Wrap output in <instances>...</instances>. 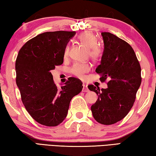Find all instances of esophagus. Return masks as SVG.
Returning <instances> with one entry per match:
<instances>
[{
	"mask_svg": "<svg viewBox=\"0 0 156 156\" xmlns=\"http://www.w3.org/2000/svg\"><path fill=\"white\" fill-rule=\"evenodd\" d=\"M83 92H88V91H89V89H88V87H87V84L83 83Z\"/></svg>",
	"mask_w": 156,
	"mask_h": 156,
	"instance_id": "1",
	"label": "esophagus"
}]
</instances>
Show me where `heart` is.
Listing matches in <instances>:
<instances>
[{
  "instance_id": "obj_1",
  "label": "heart",
  "mask_w": 156,
  "mask_h": 156,
  "mask_svg": "<svg viewBox=\"0 0 156 156\" xmlns=\"http://www.w3.org/2000/svg\"><path fill=\"white\" fill-rule=\"evenodd\" d=\"M78 40L84 46L89 48V56L92 60H98L102 56V49L97 45V38L93 34L90 32L82 33L78 36ZM69 53V46L65 50V56H67ZM91 69V66L87 63H76L72 68V73L78 78H84V74Z\"/></svg>"
}]
</instances>
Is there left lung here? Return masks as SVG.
Wrapping results in <instances>:
<instances>
[{
	"label": "left lung",
	"instance_id": "8db88e82",
	"mask_svg": "<svg viewBox=\"0 0 156 156\" xmlns=\"http://www.w3.org/2000/svg\"><path fill=\"white\" fill-rule=\"evenodd\" d=\"M104 51L96 72L102 82L108 80L107 89L89 85L98 96L91 107L97 122L113 125L128 114L140 86L141 68L129 44L109 32H102Z\"/></svg>",
	"mask_w": 156,
	"mask_h": 156
}]
</instances>
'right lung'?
<instances>
[{"label": "right lung", "instance_id": "right-lung-1", "mask_svg": "<svg viewBox=\"0 0 156 156\" xmlns=\"http://www.w3.org/2000/svg\"><path fill=\"white\" fill-rule=\"evenodd\" d=\"M75 31H48L27 41L16 60V84L26 110L36 122L60 125L67 115L70 101L83 89V83L69 78L58 89L51 70L63 63L65 50Z\"/></svg>", "mask_w": 156, "mask_h": 156}]
</instances>
